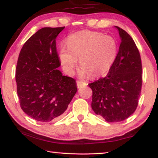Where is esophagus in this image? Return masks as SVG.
<instances>
[{"label":"esophagus","instance_id":"obj_1","mask_svg":"<svg viewBox=\"0 0 158 158\" xmlns=\"http://www.w3.org/2000/svg\"><path fill=\"white\" fill-rule=\"evenodd\" d=\"M77 87H78V88H81L83 86H84V85H88V84H87V83L83 82V81H77Z\"/></svg>","mask_w":158,"mask_h":158}]
</instances>
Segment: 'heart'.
<instances>
[{"instance_id": "1", "label": "heart", "mask_w": 158, "mask_h": 158, "mask_svg": "<svg viewBox=\"0 0 158 158\" xmlns=\"http://www.w3.org/2000/svg\"><path fill=\"white\" fill-rule=\"evenodd\" d=\"M66 48L61 46L59 59L64 71L72 75L79 60L80 75L100 77L110 69L118 53L117 42L109 35L90 31H81L69 35Z\"/></svg>"}]
</instances>
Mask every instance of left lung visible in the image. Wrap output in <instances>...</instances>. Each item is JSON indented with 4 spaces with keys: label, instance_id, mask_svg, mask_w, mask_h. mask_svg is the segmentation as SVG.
<instances>
[{
    "label": "left lung",
    "instance_id": "8db88e82",
    "mask_svg": "<svg viewBox=\"0 0 158 158\" xmlns=\"http://www.w3.org/2000/svg\"><path fill=\"white\" fill-rule=\"evenodd\" d=\"M116 28L121 39L116 60L107 75L89 84L93 90V110L110 123L124 121L135 111L142 85L137 45L126 31Z\"/></svg>",
    "mask_w": 158,
    "mask_h": 158
}]
</instances>
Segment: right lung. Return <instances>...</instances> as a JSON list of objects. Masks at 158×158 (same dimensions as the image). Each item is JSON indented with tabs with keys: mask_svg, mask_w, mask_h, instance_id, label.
<instances>
[{
	"mask_svg": "<svg viewBox=\"0 0 158 158\" xmlns=\"http://www.w3.org/2000/svg\"><path fill=\"white\" fill-rule=\"evenodd\" d=\"M64 28L40 29L19 55L15 78L21 108L40 122L59 118L77 90L75 80L57 69L60 63L56 39Z\"/></svg>",
	"mask_w": 158,
	"mask_h": 158,
	"instance_id": "obj_1",
	"label": "right lung"
}]
</instances>
